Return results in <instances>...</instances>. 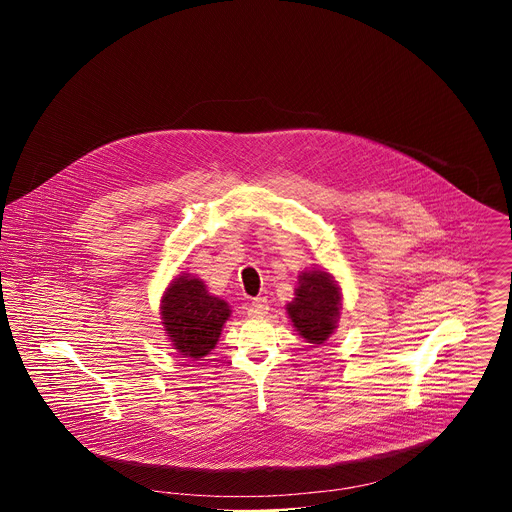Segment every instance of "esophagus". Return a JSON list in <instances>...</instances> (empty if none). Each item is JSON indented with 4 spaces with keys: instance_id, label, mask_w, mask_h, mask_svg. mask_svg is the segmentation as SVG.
Wrapping results in <instances>:
<instances>
[{
    "instance_id": "34e87169",
    "label": "esophagus",
    "mask_w": 512,
    "mask_h": 512,
    "mask_svg": "<svg viewBox=\"0 0 512 512\" xmlns=\"http://www.w3.org/2000/svg\"><path fill=\"white\" fill-rule=\"evenodd\" d=\"M268 299L266 297H256L248 305V315L250 317H264L268 313Z\"/></svg>"
}]
</instances>
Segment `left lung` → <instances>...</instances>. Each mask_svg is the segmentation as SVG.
I'll use <instances>...</instances> for the list:
<instances>
[{"label": "left lung", "instance_id": "1", "mask_svg": "<svg viewBox=\"0 0 512 512\" xmlns=\"http://www.w3.org/2000/svg\"><path fill=\"white\" fill-rule=\"evenodd\" d=\"M295 331L313 345L325 343L337 329L341 313V288L325 270L299 274L295 297L286 307Z\"/></svg>", "mask_w": 512, "mask_h": 512}]
</instances>
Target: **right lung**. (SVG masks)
Segmentation results:
<instances>
[{"instance_id":"right-lung-1","label":"right lung","mask_w":512,"mask_h":512,"mask_svg":"<svg viewBox=\"0 0 512 512\" xmlns=\"http://www.w3.org/2000/svg\"><path fill=\"white\" fill-rule=\"evenodd\" d=\"M230 317V305L207 292V286L191 276H177L161 297V323L179 355L201 359L219 341L222 325Z\"/></svg>"}]
</instances>
